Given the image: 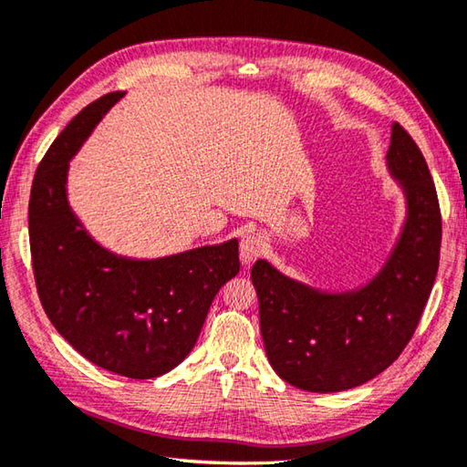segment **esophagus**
I'll return each instance as SVG.
<instances>
[{
	"mask_svg": "<svg viewBox=\"0 0 467 467\" xmlns=\"http://www.w3.org/2000/svg\"><path fill=\"white\" fill-rule=\"evenodd\" d=\"M263 249H265V241L259 233L244 234L241 241V263L244 267H249V265H253L261 257Z\"/></svg>",
	"mask_w": 467,
	"mask_h": 467,
	"instance_id": "obj_1",
	"label": "esophagus"
}]
</instances>
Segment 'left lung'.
<instances>
[{"label":"left lung","instance_id":"left-lung-1","mask_svg":"<svg viewBox=\"0 0 467 467\" xmlns=\"http://www.w3.org/2000/svg\"><path fill=\"white\" fill-rule=\"evenodd\" d=\"M387 168L405 194L407 214L387 263L367 285L322 291L259 259L251 279L259 297L265 352L297 389L337 392L387 370L421 319L440 267L441 213L421 150L392 123Z\"/></svg>","mask_w":467,"mask_h":467}]
</instances>
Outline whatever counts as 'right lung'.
Segmentation results:
<instances>
[{
    "label": "right lung",
    "instance_id": "obj_1",
    "mask_svg": "<svg viewBox=\"0 0 467 467\" xmlns=\"http://www.w3.org/2000/svg\"><path fill=\"white\" fill-rule=\"evenodd\" d=\"M123 95L82 109L46 151L27 208L30 249L42 307L64 340L109 372L155 379L194 348L218 289L241 269L239 241L130 259L87 233L68 204V163Z\"/></svg>",
    "mask_w": 467,
    "mask_h": 467
}]
</instances>
